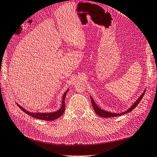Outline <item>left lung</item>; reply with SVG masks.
Segmentation results:
<instances>
[{
	"label": "left lung",
	"instance_id": "1",
	"mask_svg": "<svg viewBox=\"0 0 157 157\" xmlns=\"http://www.w3.org/2000/svg\"><path fill=\"white\" fill-rule=\"evenodd\" d=\"M146 92V90H144V93L142 94V95L138 98V99L135 102V103H133V105L131 106L130 108H128L127 111H125L124 112H122V113H112V112H107V111H105L104 109H101L100 107H99L97 106V105H96V103H95L94 101L93 100V98H92V97H90V99H91V102H92V104H93V108L94 109L95 112H96L98 115L101 116V117H103V118H112V117H116V116H121L122 114H125V113H128L131 112L132 110H133L135 107H136V106L139 104V103L140 102V101L142 100V99L144 97V93H145Z\"/></svg>",
	"mask_w": 157,
	"mask_h": 157
}]
</instances>
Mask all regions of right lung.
<instances>
[{
	"mask_svg": "<svg viewBox=\"0 0 157 157\" xmlns=\"http://www.w3.org/2000/svg\"><path fill=\"white\" fill-rule=\"evenodd\" d=\"M68 90H69V89H67L65 93H64V94H63V101H62V105H61L60 108L58 110H57V111L54 112H51V113H48H48L30 112L29 111H27V110L24 109V107L20 106L19 104H17V105L21 110H22L24 112H25L26 113H27L28 115H29L30 116H33V117H34V118H37V119H39V120H44V121H54V120L59 118L60 116H61L63 114V113L64 112V108H65V107H64V99H65L66 94L67 93V92H68Z\"/></svg>",
	"mask_w": 157,
	"mask_h": 157,
	"instance_id": "obj_1",
	"label": "right lung"
}]
</instances>
